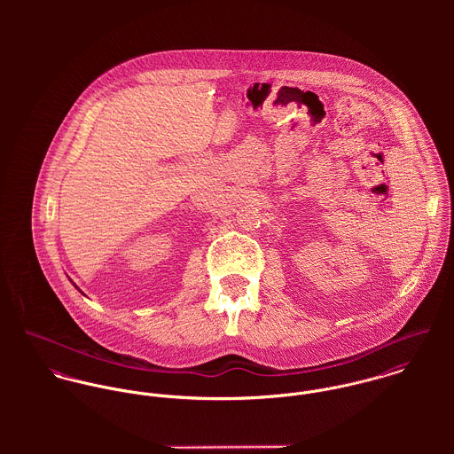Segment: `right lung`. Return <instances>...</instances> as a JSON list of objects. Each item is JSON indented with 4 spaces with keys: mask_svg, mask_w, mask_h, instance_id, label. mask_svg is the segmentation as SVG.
<instances>
[{
    "mask_svg": "<svg viewBox=\"0 0 454 454\" xmlns=\"http://www.w3.org/2000/svg\"><path fill=\"white\" fill-rule=\"evenodd\" d=\"M69 281H71V279H69ZM73 285H74V283H73ZM74 288H78V286H76V285H74ZM78 292H82V290H80V288H78ZM82 294H83V292H82Z\"/></svg>",
    "mask_w": 454,
    "mask_h": 454,
    "instance_id": "add662e5",
    "label": "right lung"
}]
</instances>
